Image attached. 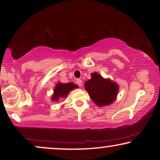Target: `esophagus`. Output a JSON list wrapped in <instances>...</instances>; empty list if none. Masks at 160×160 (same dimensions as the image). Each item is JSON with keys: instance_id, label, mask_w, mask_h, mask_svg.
<instances>
[{"instance_id": "34e87169", "label": "esophagus", "mask_w": 160, "mask_h": 160, "mask_svg": "<svg viewBox=\"0 0 160 160\" xmlns=\"http://www.w3.org/2000/svg\"><path fill=\"white\" fill-rule=\"evenodd\" d=\"M77 83H78V85L79 86H82V80H80V79H78V80H77Z\"/></svg>"}]
</instances>
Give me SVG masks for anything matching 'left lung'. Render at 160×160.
<instances>
[{
	"instance_id": "left-lung-1",
	"label": "left lung",
	"mask_w": 160,
	"mask_h": 160,
	"mask_svg": "<svg viewBox=\"0 0 160 160\" xmlns=\"http://www.w3.org/2000/svg\"><path fill=\"white\" fill-rule=\"evenodd\" d=\"M85 89L89 96L99 107L111 104L115 100L118 86L110 80H104L97 73L92 74V78L86 81Z\"/></svg>"
}]
</instances>
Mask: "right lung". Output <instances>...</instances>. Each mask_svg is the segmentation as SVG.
I'll use <instances>...</instances> for the list:
<instances>
[{"label": "right lung", "mask_w": 160, "mask_h": 160, "mask_svg": "<svg viewBox=\"0 0 160 160\" xmlns=\"http://www.w3.org/2000/svg\"><path fill=\"white\" fill-rule=\"evenodd\" d=\"M78 87V86L72 82L68 83H58L54 89V94L52 96V101H58V98H65L70 92V91Z\"/></svg>", "instance_id": "obj_1"}]
</instances>
